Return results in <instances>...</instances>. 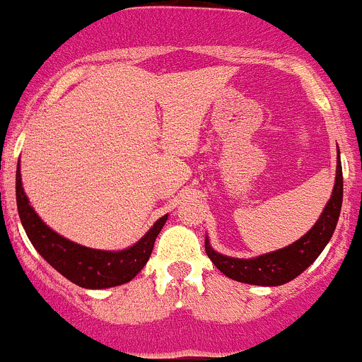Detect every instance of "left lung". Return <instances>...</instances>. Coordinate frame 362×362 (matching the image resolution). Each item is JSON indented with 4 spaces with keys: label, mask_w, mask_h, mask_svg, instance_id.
<instances>
[{
    "label": "left lung",
    "mask_w": 362,
    "mask_h": 362,
    "mask_svg": "<svg viewBox=\"0 0 362 362\" xmlns=\"http://www.w3.org/2000/svg\"><path fill=\"white\" fill-rule=\"evenodd\" d=\"M343 202V172L341 160L338 151V167H336V183H334L332 195L323 208L322 215L316 220L315 226L291 245L279 249L275 252L263 254L252 259H240L218 254L211 249L209 240L206 238V254L213 261L216 268L238 282L256 284V286H281L293 281L308 267L315 263L316 257L322 254L338 223L339 211Z\"/></svg>",
    "instance_id": "obj_1"
}]
</instances>
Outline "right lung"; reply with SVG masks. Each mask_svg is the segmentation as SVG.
<instances>
[{
	"mask_svg": "<svg viewBox=\"0 0 362 362\" xmlns=\"http://www.w3.org/2000/svg\"><path fill=\"white\" fill-rule=\"evenodd\" d=\"M16 199L21 223L37 252L64 277L87 290L120 286L132 281L149 261L156 236L160 235L168 216L165 215L158 218L135 245L113 252V250H98L78 245L47 227L35 209L30 206L28 197L24 194L19 163L16 172Z\"/></svg>",
	"mask_w": 362,
	"mask_h": 362,
	"instance_id": "1",
	"label": "right lung"
}]
</instances>
